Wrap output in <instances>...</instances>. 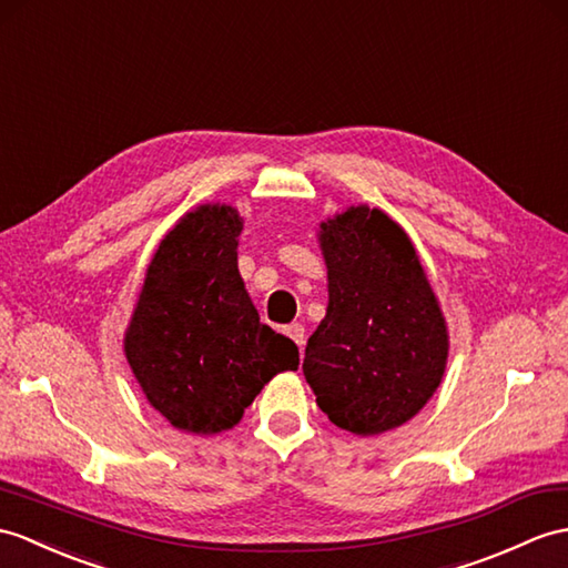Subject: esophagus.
I'll return each instance as SVG.
<instances>
[{
	"mask_svg": "<svg viewBox=\"0 0 568 568\" xmlns=\"http://www.w3.org/2000/svg\"><path fill=\"white\" fill-rule=\"evenodd\" d=\"M283 334L293 338L295 344L300 346V351H302V346H305V326H302V324H287L283 328Z\"/></svg>",
	"mask_w": 568,
	"mask_h": 568,
	"instance_id": "1",
	"label": "esophagus"
}]
</instances>
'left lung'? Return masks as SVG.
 <instances>
[{"instance_id": "1", "label": "left lung", "mask_w": 568, "mask_h": 568, "mask_svg": "<svg viewBox=\"0 0 568 568\" xmlns=\"http://www.w3.org/2000/svg\"><path fill=\"white\" fill-rule=\"evenodd\" d=\"M328 307L305 348L316 404L338 428L379 435L440 387L447 324L408 234L379 207L320 224Z\"/></svg>"}]
</instances>
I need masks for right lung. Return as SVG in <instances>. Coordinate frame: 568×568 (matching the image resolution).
<instances>
[{"label":"right lung","mask_w":568,"mask_h":568,"mask_svg":"<svg viewBox=\"0 0 568 568\" xmlns=\"http://www.w3.org/2000/svg\"><path fill=\"white\" fill-rule=\"evenodd\" d=\"M240 234L232 205L183 215L156 246L123 338L144 397L195 435L240 424L266 382L300 365L293 341L258 322L236 266Z\"/></svg>","instance_id":"add662e5"}]
</instances>
